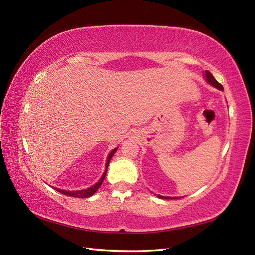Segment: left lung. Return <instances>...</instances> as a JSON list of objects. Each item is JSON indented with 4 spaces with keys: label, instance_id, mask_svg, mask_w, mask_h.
Masks as SVG:
<instances>
[{
    "label": "left lung",
    "instance_id": "1",
    "mask_svg": "<svg viewBox=\"0 0 255 255\" xmlns=\"http://www.w3.org/2000/svg\"><path fill=\"white\" fill-rule=\"evenodd\" d=\"M205 76H206V78H207V82L208 83H210L212 86H214V87H217V88H219V89H221V90H223V86H222V85L215 80V78L213 77V75L210 73V72L209 71H206V73H205ZM159 198H164V199H170V198H173V197H166V196H160V195H157Z\"/></svg>",
    "mask_w": 255,
    "mask_h": 255
}]
</instances>
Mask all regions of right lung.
I'll use <instances>...</instances> for the list:
<instances>
[{
  "label": "right lung",
  "instance_id": "right-lung-1",
  "mask_svg": "<svg viewBox=\"0 0 255 255\" xmlns=\"http://www.w3.org/2000/svg\"><path fill=\"white\" fill-rule=\"evenodd\" d=\"M116 149H117V147H116V148H114L113 151L110 153L109 157H108V159H107L106 171H104V173L102 174V177H101V179L99 180V182H97V183H96L94 186H91V187L87 188V190H82V191H74V192H69V191L57 190V188H56V190H57L58 192H59V193H61V194L68 195V196H72V197H77V198H87V197H90V196H93V195L96 193V191L98 190V188H99V187H100V185L102 184V182H103L104 178H106V175H107V171H108V167H109V162H110L111 158L113 157V155H114V153L116 152Z\"/></svg>",
  "mask_w": 255,
  "mask_h": 255
}]
</instances>
